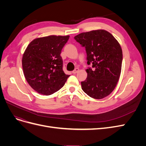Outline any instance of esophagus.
Segmentation results:
<instances>
[{"instance_id":"obj_1","label":"esophagus","mask_w":146,"mask_h":146,"mask_svg":"<svg viewBox=\"0 0 146 146\" xmlns=\"http://www.w3.org/2000/svg\"><path fill=\"white\" fill-rule=\"evenodd\" d=\"M78 71H79V69H78V68H76V69H75L73 70V71H72V72L74 74H75L77 73Z\"/></svg>"}]
</instances>
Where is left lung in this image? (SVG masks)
<instances>
[{"mask_svg": "<svg viewBox=\"0 0 146 146\" xmlns=\"http://www.w3.org/2000/svg\"><path fill=\"white\" fill-rule=\"evenodd\" d=\"M76 41L85 48L88 76L81 82L83 91L91 98L101 99L115 88L120 77L122 51L113 35L104 30H92L78 34Z\"/></svg>", "mask_w": 146, "mask_h": 146, "instance_id": "8db88e82", "label": "left lung"}]
</instances>
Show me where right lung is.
<instances>
[{"mask_svg": "<svg viewBox=\"0 0 146 146\" xmlns=\"http://www.w3.org/2000/svg\"><path fill=\"white\" fill-rule=\"evenodd\" d=\"M69 36H50L35 39L23 56L24 76L30 86L38 93L50 95L60 90L69 75L63 70L61 50Z\"/></svg>", "mask_w": 146, "mask_h": 146, "instance_id": "add662e5", "label": "right lung"}]
</instances>
